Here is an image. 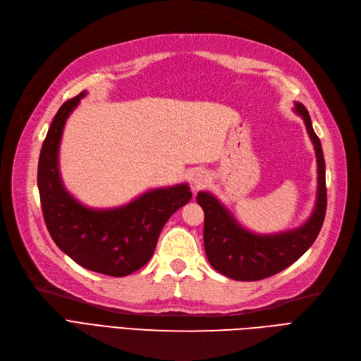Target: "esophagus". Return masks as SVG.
Here are the masks:
<instances>
[{"instance_id": "obj_1", "label": "esophagus", "mask_w": 361, "mask_h": 361, "mask_svg": "<svg viewBox=\"0 0 361 361\" xmlns=\"http://www.w3.org/2000/svg\"><path fill=\"white\" fill-rule=\"evenodd\" d=\"M207 183H208V176H205L204 172H196V173H193L192 184H193L195 189L204 188V185H205Z\"/></svg>"}]
</instances>
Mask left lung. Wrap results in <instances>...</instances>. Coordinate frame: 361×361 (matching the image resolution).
Here are the masks:
<instances>
[{
	"instance_id": "8db88e82",
	"label": "left lung",
	"mask_w": 361,
	"mask_h": 361,
	"mask_svg": "<svg viewBox=\"0 0 361 361\" xmlns=\"http://www.w3.org/2000/svg\"><path fill=\"white\" fill-rule=\"evenodd\" d=\"M315 145L318 161V200L315 212L298 229L274 235H257L243 229L216 197L200 192L196 201L204 210V247L213 269L234 281H261L294 264L317 240L327 210L325 161L319 137L313 132L305 104L295 103Z\"/></svg>"
}]
</instances>
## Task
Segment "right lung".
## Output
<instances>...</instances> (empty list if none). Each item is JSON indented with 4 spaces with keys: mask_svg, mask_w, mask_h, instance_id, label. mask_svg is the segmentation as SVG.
Wrapping results in <instances>:
<instances>
[{
    "mask_svg": "<svg viewBox=\"0 0 361 361\" xmlns=\"http://www.w3.org/2000/svg\"><path fill=\"white\" fill-rule=\"evenodd\" d=\"M85 91L63 103L46 135L37 169V185L46 228L55 244L84 269L123 277L153 257L168 219L188 204V184L149 190L114 210H91L68 195L58 172V147L68 115Z\"/></svg>",
    "mask_w": 361,
    "mask_h": 361,
    "instance_id": "1",
    "label": "right lung"
}]
</instances>
